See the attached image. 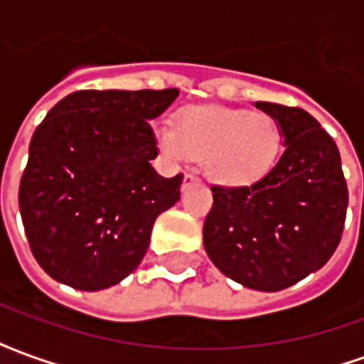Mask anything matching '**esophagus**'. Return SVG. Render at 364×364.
Instances as JSON below:
<instances>
[{
    "label": "esophagus",
    "instance_id": "1",
    "mask_svg": "<svg viewBox=\"0 0 364 364\" xmlns=\"http://www.w3.org/2000/svg\"><path fill=\"white\" fill-rule=\"evenodd\" d=\"M198 183V177L195 173H187L185 175V179H183V189H187L189 185H195Z\"/></svg>",
    "mask_w": 364,
    "mask_h": 364
}]
</instances>
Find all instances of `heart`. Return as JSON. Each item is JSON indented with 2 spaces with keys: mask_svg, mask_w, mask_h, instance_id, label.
Wrapping results in <instances>:
<instances>
[{
  "mask_svg": "<svg viewBox=\"0 0 364 364\" xmlns=\"http://www.w3.org/2000/svg\"><path fill=\"white\" fill-rule=\"evenodd\" d=\"M158 142L173 161L203 159L210 181L240 187L267 173L281 146V128L267 112L187 107L175 114L171 130H159Z\"/></svg>",
  "mask_w": 364,
  "mask_h": 364,
  "instance_id": "1",
  "label": "heart"
}]
</instances>
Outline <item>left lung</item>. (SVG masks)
<instances>
[{"instance_id": "8db88e82", "label": "left lung", "mask_w": 364, "mask_h": 364, "mask_svg": "<svg viewBox=\"0 0 364 364\" xmlns=\"http://www.w3.org/2000/svg\"><path fill=\"white\" fill-rule=\"evenodd\" d=\"M255 107L277 120L284 151L253 185H214L203 242L232 281L277 292L328 263L343 234L349 193L336 142L310 112Z\"/></svg>"}]
</instances>
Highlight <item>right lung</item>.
Returning <instances> with one entry per match:
<instances>
[{
	"label": "right lung",
	"instance_id": "right-lung-1",
	"mask_svg": "<svg viewBox=\"0 0 364 364\" xmlns=\"http://www.w3.org/2000/svg\"><path fill=\"white\" fill-rule=\"evenodd\" d=\"M177 90H83L52 107L36 127L19 185L31 252L54 281L103 290L132 273L154 222L181 197L183 175L151 167L150 120Z\"/></svg>",
	"mask_w": 364,
	"mask_h": 364
}]
</instances>
